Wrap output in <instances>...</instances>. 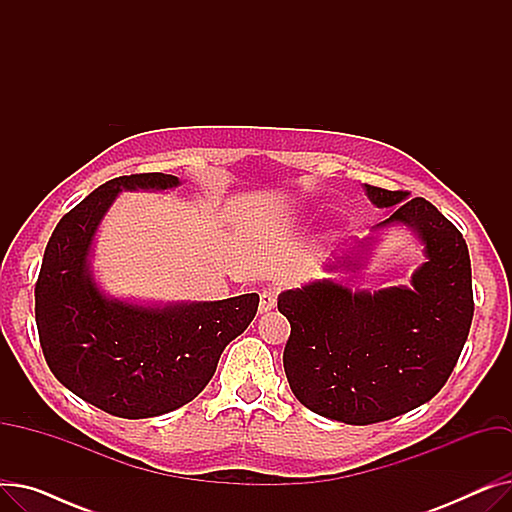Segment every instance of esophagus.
<instances>
[{"label":"esophagus","mask_w":512,"mask_h":512,"mask_svg":"<svg viewBox=\"0 0 512 512\" xmlns=\"http://www.w3.org/2000/svg\"><path fill=\"white\" fill-rule=\"evenodd\" d=\"M278 303V294L274 288H265L261 294H259V313H267L272 311Z\"/></svg>","instance_id":"34e87169"}]
</instances>
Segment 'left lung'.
I'll return each mask as SVG.
<instances>
[{"label": "left lung", "instance_id": "left-lung-1", "mask_svg": "<svg viewBox=\"0 0 512 512\" xmlns=\"http://www.w3.org/2000/svg\"><path fill=\"white\" fill-rule=\"evenodd\" d=\"M363 188L390 215L334 255L326 272L363 270L380 232L405 226L425 255L411 286L369 292L324 278L278 297L290 321L284 371L292 394L309 411L348 425L386 421L432 400L459 361L473 319L463 234L421 197Z\"/></svg>", "mask_w": 512, "mask_h": 512}]
</instances>
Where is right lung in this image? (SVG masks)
<instances>
[{"label":"right lung","instance_id":"1","mask_svg":"<svg viewBox=\"0 0 512 512\" xmlns=\"http://www.w3.org/2000/svg\"><path fill=\"white\" fill-rule=\"evenodd\" d=\"M176 186V176L153 172L95 188L53 230L35 286L37 330L51 373L78 398L124 419L157 417L191 402L259 305L255 292L157 305L116 299L99 288L93 245L118 195Z\"/></svg>","mask_w":512,"mask_h":512}]
</instances>
